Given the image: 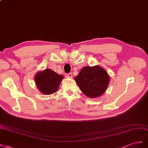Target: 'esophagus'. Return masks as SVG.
<instances>
[{
  "mask_svg": "<svg viewBox=\"0 0 148 148\" xmlns=\"http://www.w3.org/2000/svg\"><path fill=\"white\" fill-rule=\"evenodd\" d=\"M65 76L67 78H71L73 77V74L72 73H68V74H65Z\"/></svg>",
  "mask_w": 148,
  "mask_h": 148,
  "instance_id": "1",
  "label": "esophagus"
}]
</instances>
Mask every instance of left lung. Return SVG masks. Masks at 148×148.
<instances>
[{
    "mask_svg": "<svg viewBox=\"0 0 148 148\" xmlns=\"http://www.w3.org/2000/svg\"><path fill=\"white\" fill-rule=\"evenodd\" d=\"M75 81L84 94L95 98L106 90L110 77L106 71L100 66H86L75 77Z\"/></svg>",
    "mask_w": 148,
    "mask_h": 148,
    "instance_id": "1",
    "label": "left lung"
}]
</instances>
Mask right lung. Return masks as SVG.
<instances>
[{"mask_svg":"<svg viewBox=\"0 0 148 148\" xmlns=\"http://www.w3.org/2000/svg\"><path fill=\"white\" fill-rule=\"evenodd\" d=\"M63 76L59 75L54 71L46 69L40 72L35 77V81L39 90L43 94L49 95L57 90Z\"/></svg>","mask_w":148,"mask_h":148,"instance_id":"obj_1","label":"right lung"}]
</instances>
